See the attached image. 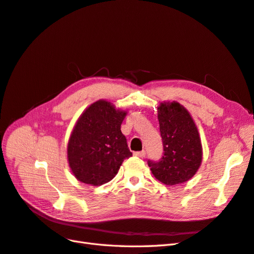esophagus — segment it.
Here are the masks:
<instances>
[{
  "instance_id": "obj_1",
  "label": "esophagus",
  "mask_w": 254,
  "mask_h": 254,
  "mask_svg": "<svg viewBox=\"0 0 254 254\" xmlns=\"http://www.w3.org/2000/svg\"><path fill=\"white\" fill-rule=\"evenodd\" d=\"M145 155H146L145 150H142V151H136V152H134V156L139 157V158H144V157H145Z\"/></svg>"
}]
</instances>
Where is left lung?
<instances>
[{"label":"left lung","mask_w":254,"mask_h":254,"mask_svg":"<svg viewBox=\"0 0 254 254\" xmlns=\"http://www.w3.org/2000/svg\"><path fill=\"white\" fill-rule=\"evenodd\" d=\"M163 156L148 160L156 179L166 186L183 183L193 177L202 161V146L198 129L190 112L177 102H164L158 107Z\"/></svg>","instance_id":"left-lung-1"}]
</instances>
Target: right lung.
<instances>
[{
    "label": "right lung",
    "instance_id": "obj_1",
    "mask_svg": "<svg viewBox=\"0 0 254 254\" xmlns=\"http://www.w3.org/2000/svg\"><path fill=\"white\" fill-rule=\"evenodd\" d=\"M127 111L99 99L76 122L67 143V161L75 178L98 187L112 180L123 161L132 156L121 125Z\"/></svg>",
    "mask_w": 254,
    "mask_h": 254
}]
</instances>
